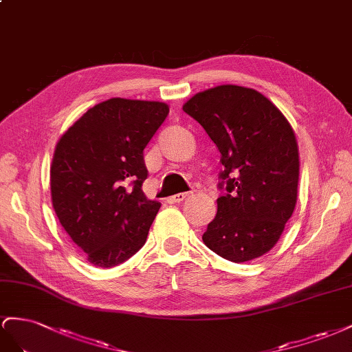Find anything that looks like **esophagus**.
Listing matches in <instances>:
<instances>
[{"label": "esophagus", "mask_w": 352, "mask_h": 352, "mask_svg": "<svg viewBox=\"0 0 352 352\" xmlns=\"http://www.w3.org/2000/svg\"><path fill=\"white\" fill-rule=\"evenodd\" d=\"M188 197V193H178V195H174L169 197V202L170 204H179L183 202V200H186Z\"/></svg>", "instance_id": "1"}]
</instances>
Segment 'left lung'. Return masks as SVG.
<instances>
[{
	"instance_id": "8db88e82",
	"label": "left lung",
	"mask_w": 352,
	"mask_h": 352,
	"mask_svg": "<svg viewBox=\"0 0 352 352\" xmlns=\"http://www.w3.org/2000/svg\"><path fill=\"white\" fill-rule=\"evenodd\" d=\"M183 110L204 126L224 165L227 195L217 199L204 243L233 263L263 256L296 205L299 150L292 125L256 89L232 84L195 94Z\"/></svg>"
}]
</instances>
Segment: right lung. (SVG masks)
Segmentation results:
<instances>
[{
	"label": "right lung",
	"mask_w": 352,
	"mask_h": 352,
	"mask_svg": "<svg viewBox=\"0 0 352 352\" xmlns=\"http://www.w3.org/2000/svg\"><path fill=\"white\" fill-rule=\"evenodd\" d=\"M168 113L162 102L109 98L57 142L50 168L53 208L89 264H122L146 243L160 204L142 188L143 152Z\"/></svg>",
	"instance_id": "obj_1"
}]
</instances>
